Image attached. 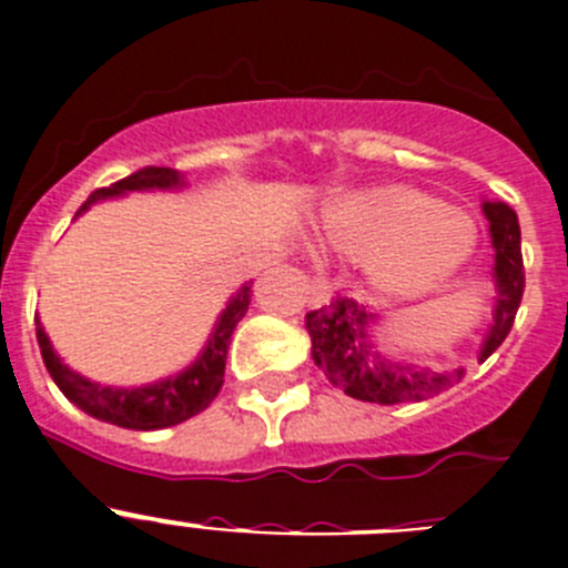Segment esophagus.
Masks as SVG:
<instances>
[{
    "mask_svg": "<svg viewBox=\"0 0 568 568\" xmlns=\"http://www.w3.org/2000/svg\"><path fill=\"white\" fill-rule=\"evenodd\" d=\"M313 296H316L318 302H329V296H333V283H329L324 274H316V277H313Z\"/></svg>",
    "mask_w": 568,
    "mask_h": 568,
    "instance_id": "34e87169",
    "label": "esophagus"
}]
</instances>
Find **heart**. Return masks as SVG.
Segmentation results:
<instances>
[{"mask_svg": "<svg viewBox=\"0 0 568 568\" xmlns=\"http://www.w3.org/2000/svg\"><path fill=\"white\" fill-rule=\"evenodd\" d=\"M324 233L338 250L363 255L368 280L385 294L413 296L453 277L475 250V224L455 207L413 189H374L341 200Z\"/></svg>", "mask_w": 568, "mask_h": 568, "instance_id": "b5f03b06", "label": "heart"}]
</instances>
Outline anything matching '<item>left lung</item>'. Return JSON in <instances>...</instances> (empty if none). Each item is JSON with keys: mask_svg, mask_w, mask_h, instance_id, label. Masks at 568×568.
I'll return each mask as SVG.
<instances>
[{"mask_svg": "<svg viewBox=\"0 0 568 568\" xmlns=\"http://www.w3.org/2000/svg\"><path fill=\"white\" fill-rule=\"evenodd\" d=\"M483 213L491 224V241L497 252L494 255L497 307L480 349V361H486L514 327L525 294V263H521V230L516 213L505 202H483ZM372 324V313L363 311L349 296H335L329 305L305 316V327L313 341V361L324 368L329 383L338 385L352 399L377 402V405L424 402L464 379V366L433 372V368L390 361L374 346L368 335Z\"/></svg>", "mask_w": 568, "mask_h": 568, "instance_id": "obj_1", "label": "left lung"}]
</instances>
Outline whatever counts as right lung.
<instances>
[{
  "label": "right lung",
  "instance_id": "1",
  "mask_svg": "<svg viewBox=\"0 0 568 568\" xmlns=\"http://www.w3.org/2000/svg\"><path fill=\"white\" fill-rule=\"evenodd\" d=\"M183 178L174 169L163 166H146L138 169L130 178L119 180L110 189H97L82 207L77 211L80 216L82 211L93 205L99 200H108V196H119L124 191H152V189H180ZM252 300V285H244L239 294L230 300V305L224 307L222 316H219L216 329H213L211 341L202 349V355L191 363L185 372L174 374V377L161 379V383L141 385V388H113V385H99L85 379L82 374L71 372L58 355H54L52 344H49L47 333H43L41 322H38V346H41V357L47 363V372L52 374V379L58 383V388L63 390L65 399L74 402L80 410H85L88 416L102 418V422L119 424L126 430H161V427H172V424L185 422V418L196 416V413L205 410L216 394L222 390L224 383V363H227V346L233 338L235 324L244 318V313L250 311Z\"/></svg>",
  "mask_w": 568,
  "mask_h": 568
}]
</instances>
